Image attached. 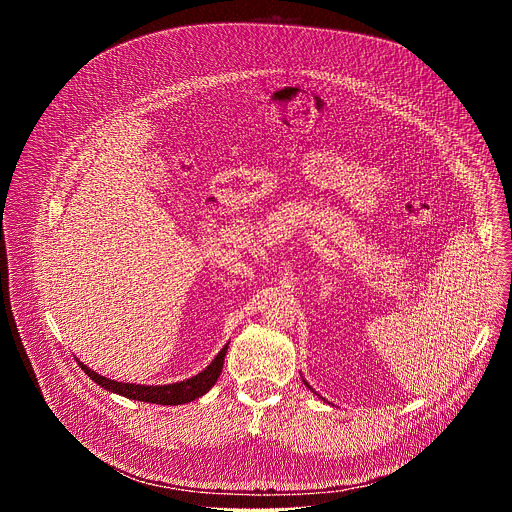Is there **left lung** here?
<instances>
[{
    "mask_svg": "<svg viewBox=\"0 0 512 512\" xmlns=\"http://www.w3.org/2000/svg\"><path fill=\"white\" fill-rule=\"evenodd\" d=\"M304 383H306V381H304ZM306 387H308V389H312V387H310V385H308V383H306ZM312 391H314V389H312Z\"/></svg>",
    "mask_w": 512,
    "mask_h": 512,
    "instance_id": "obj_1",
    "label": "left lung"
}]
</instances>
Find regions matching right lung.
<instances>
[{"instance_id": "1", "label": "right lung", "mask_w": 512, "mask_h": 512, "mask_svg": "<svg viewBox=\"0 0 512 512\" xmlns=\"http://www.w3.org/2000/svg\"><path fill=\"white\" fill-rule=\"evenodd\" d=\"M227 350H229V344H225L221 348V352H218L214 356V360L208 364V367L204 371H200L198 375L186 379V381H180V383H172V385H135V383H117V381H111L107 377H101L97 375L95 371H91L87 364H83L81 360L79 367L97 383L101 385L103 389L111 391V393H117L121 397H127V399H133V401H145V403H156V405H182V403H190L198 397H202L204 393H208L216 379L221 377L223 373V362H225V356H227Z\"/></svg>"}]
</instances>
